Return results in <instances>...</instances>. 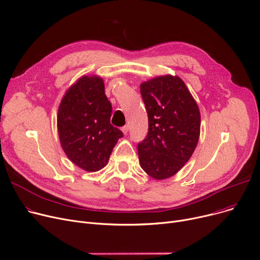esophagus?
<instances>
[{
	"label": "esophagus",
	"instance_id": "1",
	"mask_svg": "<svg viewBox=\"0 0 260 260\" xmlns=\"http://www.w3.org/2000/svg\"><path fill=\"white\" fill-rule=\"evenodd\" d=\"M122 132H123V134H124V135H126L127 133H128V125H124V126H123L122 128Z\"/></svg>",
	"mask_w": 260,
	"mask_h": 260
}]
</instances>
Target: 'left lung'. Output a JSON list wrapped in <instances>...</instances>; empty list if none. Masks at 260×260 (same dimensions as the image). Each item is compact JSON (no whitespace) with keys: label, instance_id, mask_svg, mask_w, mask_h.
Masks as SVG:
<instances>
[{"label":"left lung","instance_id":"obj_1","mask_svg":"<svg viewBox=\"0 0 260 260\" xmlns=\"http://www.w3.org/2000/svg\"><path fill=\"white\" fill-rule=\"evenodd\" d=\"M148 117V132L138 143L143 171L154 179H167L193 155L200 135V112L184 82L160 76L140 85Z\"/></svg>","mask_w":260,"mask_h":260}]
</instances>
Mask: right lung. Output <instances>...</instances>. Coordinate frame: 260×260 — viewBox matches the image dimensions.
<instances>
[{
    "label": "right lung",
    "mask_w": 260,
    "mask_h": 260,
    "mask_svg": "<svg viewBox=\"0 0 260 260\" xmlns=\"http://www.w3.org/2000/svg\"><path fill=\"white\" fill-rule=\"evenodd\" d=\"M112 111L98 76L81 77L64 94L57 116L59 138L68 159L82 170L103 169L123 137L111 124Z\"/></svg>",
    "instance_id": "right-lung-1"
}]
</instances>
